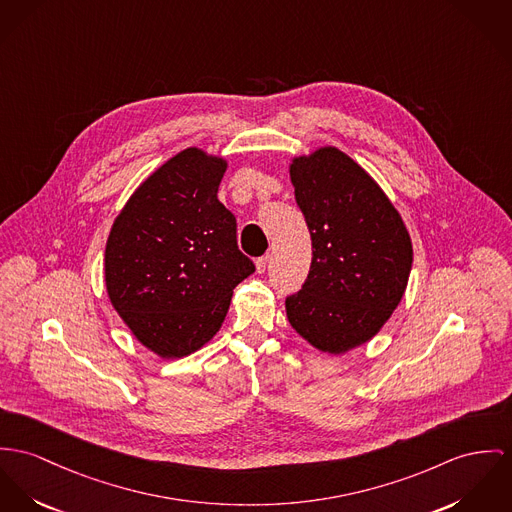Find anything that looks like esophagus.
Wrapping results in <instances>:
<instances>
[{"mask_svg": "<svg viewBox=\"0 0 512 512\" xmlns=\"http://www.w3.org/2000/svg\"><path fill=\"white\" fill-rule=\"evenodd\" d=\"M267 265H269V255H263L255 261V267H257V273H265L267 271Z\"/></svg>", "mask_w": 512, "mask_h": 512, "instance_id": "obj_1", "label": "esophagus"}]
</instances>
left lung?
<instances>
[{
  "label": "left lung",
  "mask_w": 512,
  "mask_h": 512,
  "mask_svg": "<svg viewBox=\"0 0 512 512\" xmlns=\"http://www.w3.org/2000/svg\"><path fill=\"white\" fill-rule=\"evenodd\" d=\"M312 237L302 288L286 296L290 325L323 353H347L392 315L413 263L409 234L376 181L337 148L290 165Z\"/></svg>",
  "instance_id": "8db88e82"
}]
</instances>
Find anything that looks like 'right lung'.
<instances>
[{"label":"right lung","mask_w":512,"mask_h":512,"mask_svg":"<svg viewBox=\"0 0 512 512\" xmlns=\"http://www.w3.org/2000/svg\"><path fill=\"white\" fill-rule=\"evenodd\" d=\"M226 161L183 150L118 214L105 249L109 298L142 345L195 353L220 329L237 284L255 271L236 216L218 200Z\"/></svg>","instance_id":"1"}]
</instances>
